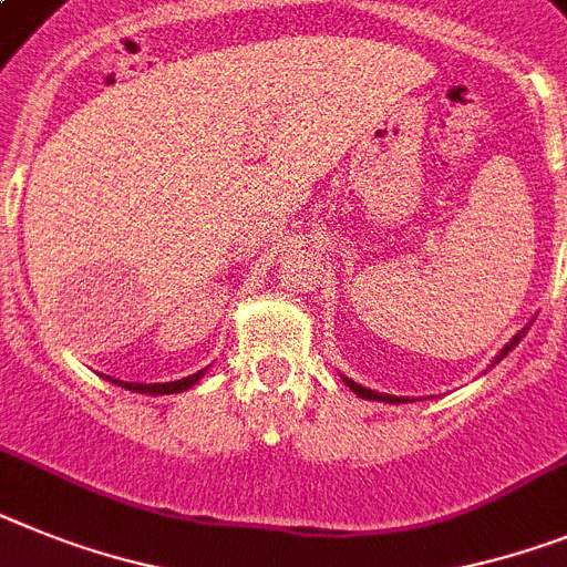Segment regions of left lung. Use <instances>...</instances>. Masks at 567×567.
<instances>
[{
  "label": "left lung",
  "mask_w": 567,
  "mask_h": 567,
  "mask_svg": "<svg viewBox=\"0 0 567 567\" xmlns=\"http://www.w3.org/2000/svg\"><path fill=\"white\" fill-rule=\"evenodd\" d=\"M525 330H527V327H525ZM525 330H522V332H516V336H514V341L507 343L505 350H502L499 355H496V361H502V358H505L507 352L514 350L516 343L522 341V336H525ZM343 381H347V386H350V390H352V393H355V395H361V399H370V401H386V404H408V399H401V395H386V393H375V390H367V386L355 384V381H350V379H343Z\"/></svg>",
  "instance_id": "1"
}]
</instances>
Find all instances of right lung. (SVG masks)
<instances>
[{
  "label": "right lung",
  "mask_w": 567,
  "mask_h": 567,
  "mask_svg": "<svg viewBox=\"0 0 567 567\" xmlns=\"http://www.w3.org/2000/svg\"><path fill=\"white\" fill-rule=\"evenodd\" d=\"M203 372H206V370L195 372V375H188V379H181V381H166V384H125V381H117V379H111V384L125 386V390H132V393L172 395V393H183V390H188V386H195L197 381H200Z\"/></svg>",
  "instance_id": "add662e5"
}]
</instances>
